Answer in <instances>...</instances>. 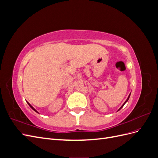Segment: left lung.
I'll use <instances>...</instances> for the list:
<instances>
[{
	"instance_id": "8db88e82",
	"label": "left lung",
	"mask_w": 158,
	"mask_h": 158,
	"mask_svg": "<svg viewBox=\"0 0 158 158\" xmlns=\"http://www.w3.org/2000/svg\"><path fill=\"white\" fill-rule=\"evenodd\" d=\"M131 92L130 93V94H129V95H128V98H127V100H126V101L125 102V103H123V104L122 105V106H121V107L120 108H119V109H118V111H119V110H120V109H121V108H122V107H123L124 106H125V103H127V102H128V100L129 99V98H130V96H131Z\"/></svg>"
}]
</instances>
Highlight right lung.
I'll return each instance as SVG.
<instances>
[{
    "label": "right lung",
    "instance_id": "obj_1",
    "mask_svg": "<svg viewBox=\"0 0 158 158\" xmlns=\"http://www.w3.org/2000/svg\"><path fill=\"white\" fill-rule=\"evenodd\" d=\"M27 104H28V105H29V106H30V107H31V109H32L33 110V111H35L36 113H39V112H38V111H37V110H36V109H35L34 107H32V106H31V104H30V103H28V102H27Z\"/></svg>",
    "mask_w": 158,
    "mask_h": 158
}]
</instances>
